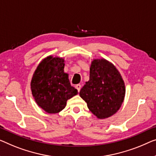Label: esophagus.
I'll use <instances>...</instances> for the list:
<instances>
[{"mask_svg":"<svg viewBox=\"0 0 156 156\" xmlns=\"http://www.w3.org/2000/svg\"><path fill=\"white\" fill-rule=\"evenodd\" d=\"M76 89H77V90H78V92H80V90L81 89V85H80V84L76 85Z\"/></svg>","mask_w":156,"mask_h":156,"instance_id":"1","label":"esophagus"}]
</instances>
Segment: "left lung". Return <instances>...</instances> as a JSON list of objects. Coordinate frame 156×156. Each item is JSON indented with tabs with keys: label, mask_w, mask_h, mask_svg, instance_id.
I'll return each instance as SVG.
<instances>
[{
	"label": "left lung",
	"mask_w": 156,
	"mask_h": 156,
	"mask_svg": "<svg viewBox=\"0 0 156 156\" xmlns=\"http://www.w3.org/2000/svg\"><path fill=\"white\" fill-rule=\"evenodd\" d=\"M125 94L124 81L114 65L104 59L93 60L90 80L79 93L93 114L100 119L115 114L122 105Z\"/></svg>",
	"instance_id": "1"
}]
</instances>
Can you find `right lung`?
I'll list each match as a JSON object with an SVG mask.
<instances>
[{
  "instance_id": "obj_1",
  "label": "right lung",
  "mask_w": 156,
  "mask_h": 156,
  "mask_svg": "<svg viewBox=\"0 0 156 156\" xmlns=\"http://www.w3.org/2000/svg\"><path fill=\"white\" fill-rule=\"evenodd\" d=\"M64 62L62 58L49 56L42 60L32 78L31 89L35 101L48 113L63 110L67 100L78 94L64 72Z\"/></svg>"
}]
</instances>
